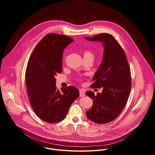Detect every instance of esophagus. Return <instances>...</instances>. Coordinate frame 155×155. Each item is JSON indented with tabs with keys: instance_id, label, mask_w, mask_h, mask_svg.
<instances>
[{
	"instance_id": "1",
	"label": "esophagus",
	"mask_w": 155,
	"mask_h": 155,
	"mask_svg": "<svg viewBox=\"0 0 155 155\" xmlns=\"http://www.w3.org/2000/svg\"><path fill=\"white\" fill-rule=\"evenodd\" d=\"M85 94L84 93V91H83L82 90H80V97H83L84 96Z\"/></svg>"
}]
</instances>
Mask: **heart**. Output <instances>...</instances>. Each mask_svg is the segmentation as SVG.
<instances>
[{"instance_id":"obj_1","label":"heart","mask_w":155,"mask_h":155,"mask_svg":"<svg viewBox=\"0 0 155 155\" xmlns=\"http://www.w3.org/2000/svg\"><path fill=\"white\" fill-rule=\"evenodd\" d=\"M84 57H86V58H92L93 59L94 57V53L90 51V50H86L84 53Z\"/></svg>"}]
</instances>
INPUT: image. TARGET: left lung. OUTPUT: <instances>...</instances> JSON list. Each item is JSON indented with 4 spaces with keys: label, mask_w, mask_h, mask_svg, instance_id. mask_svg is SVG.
Wrapping results in <instances>:
<instances>
[{
    "label": "left lung",
    "mask_w": 155,
    "mask_h": 155,
    "mask_svg": "<svg viewBox=\"0 0 155 155\" xmlns=\"http://www.w3.org/2000/svg\"><path fill=\"white\" fill-rule=\"evenodd\" d=\"M85 38L102 42L104 48L102 62L91 85L102 87V92L96 96L91 91L86 93L93 100L91 108L86 114L94 123L105 124L117 118L126 105L131 88L130 68L124 50L112 35L103 33Z\"/></svg>",
    "instance_id": "1"
}]
</instances>
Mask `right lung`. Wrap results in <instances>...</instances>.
<instances>
[{
	"mask_svg": "<svg viewBox=\"0 0 155 155\" xmlns=\"http://www.w3.org/2000/svg\"><path fill=\"white\" fill-rule=\"evenodd\" d=\"M74 39L64 35L49 34L34 50L26 71V83L31 105L43 121L54 123L63 120L69 108L78 97L77 87L56 86L55 77L62 69L64 48Z\"/></svg>",
	"mask_w": 155,
	"mask_h": 155,
	"instance_id": "add662e5",
	"label": "right lung"
}]
</instances>
